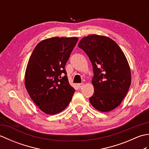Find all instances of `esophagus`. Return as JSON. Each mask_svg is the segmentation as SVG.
I'll return each instance as SVG.
<instances>
[{
	"instance_id": "esophagus-1",
	"label": "esophagus",
	"mask_w": 149,
	"mask_h": 149,
	"mask_svg": "<svg viewBox=\"0 0 149 149\" xmlns=\"http://www.w3.org/2000/svg\"><path fill=\"white\" fill-rule=\"evenodd\" d=\"M83 86H84V83H80V84H77V86H78L79 88H83Z\"/></svg>"
}]
</instances>
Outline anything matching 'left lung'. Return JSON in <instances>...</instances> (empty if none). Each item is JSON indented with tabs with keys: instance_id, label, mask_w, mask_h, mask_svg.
<instances>
[{
	"instance_id": "8db88e82",
	"label": "left lung",
	"mask_w": 149,
	"mask_h": 149,
	"mask_svg": "<svg viewBox=\"0 0 149 149\" xmlns=\"http://www.w3.org/2000/svg\"><path fill=\"white\" fill-rule=\"evenodd\" d=\"M93 66L94 93L90 102L96 109L108 112L121 104L131 83L130 67L124 54L108 37L92 34L78 44Z\"/></svg>"
}]
</instances>
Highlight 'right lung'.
I'll return each mask as SVG.
<instances>
[{"instance_id": "obj_1", "label": "right lung", "mask_w": 149, "mask_h": 149, "mask_svg": "<svg viewBox=\"0 0 149 149\" xmlns=\"http://www.w3.org/2000/svg\"><path fill=\"white\" fill-rule=\"evenodd\" d=\"M77 41L75 37L44 40L36 46L28 61L27 91L36 105L48 115L64 110L75 92L65 68Z\"/></svg>"}]
</instances>
